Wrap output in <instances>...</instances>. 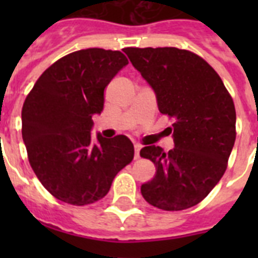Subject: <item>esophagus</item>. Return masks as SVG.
I'll return each mask as SVG.
<instances>
[{
	"instance_id": "esophagus-1",
	"label": "esophagus",
	"mask_w": 258,
	"mask_h": 258,
	"mask_svg": "<svg viewBox=\"0 0 258 258\" xmlns=\"http://www.w3.org/2000/svg\"><path fill=\"white\" fill-rule=\"evenodd\" d=\"M141 149H142L141 145L134 146V150H135V159H138V158H139V154H141Z\"/></svg>"
}]
</instances>
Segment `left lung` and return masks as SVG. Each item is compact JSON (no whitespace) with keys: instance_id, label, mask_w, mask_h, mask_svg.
Listing matches in <instances>:
<instances>
[{"instance_id":"8db88e82","label":"left lung","mask_w":258,"mask_h":258,"mask_svg":"<svg viewBox=\"0 0 258 258\" xmlns=\"http://www.w3.org/2000/svg\"><path fill=\"white\" fill-rule=\"evenodd\" d=\"M149 83L159 112L174 117V149L146 146L141 157L157 167L141 192L155 208L176 212L196 206L224 175L236 141V109L216 71L192 52L172 46L125 48Z\"/></svg>"}]
</instances>
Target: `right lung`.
Here are the masks:
<instances>
[{
	"label": "right lung",
	"instance_id": "obj_1",
	"mask_svg": "<svg viewBox=\"0 0 258 258\" xmlns=\"http://www.w3.org/2000/svg\"><path fill=\"white\" fill-rule=\"evenodd\" d=\"M127 64L119 50H78L52 64L26 96L21 120L29 163L42 186L66 204L101 200L133 161L134 145L124 135L91 138L105 87Z\"/></svg>",
	"mask_w": 258,
	"mask_h": 258
}]
</instances>
